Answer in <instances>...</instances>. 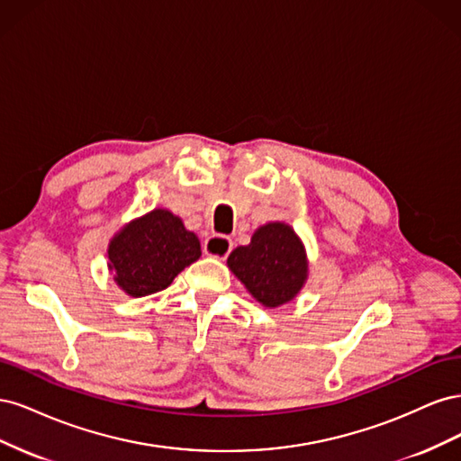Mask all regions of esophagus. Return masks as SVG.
<instances>
[{"label":"esophagus","mask_w":461,"mask_h":461,"mask_svg":"<svg viewBox=\"0 0 461 461\" xmlns=\"http://www.w3.org/2000/svg\"><path fill=\"white\" fill-rule=\"evenodd\" d=\"M203 252L209 258L227 259V256L232 252V240L227 239V236H222V234L209 236V239L203 244Z\"/></svg>","instance_id":"esophagus-1"}]
</instances>
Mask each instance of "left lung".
Listing matches in <instances>:
<instances>
[{"label":"left lung","instance_id":"left-lung-1","mask_svg":"<svg viewBox=\"0 0 461 461\" xmlns=\"http://www.w3.org/2000/svg\"><path fill=\"white\" fill-rule=\"evenodd\" d=\"M227 263L265 308L290 302L308 276L303 246L285 222H269L258 229L252 242L236 248Z\"/></svg>","mask_w":461,"mask_h":461}]
</instances>
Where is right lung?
Returning a JSON list of instances; mask_svg holds the SVG:
<instances>
[{"label": "right lung", "instance_id": "right-lung-1", "mask_svg": "<svg viewBox=\"0 0 461 461\" xmlns=\"http://www.w3.org/2000/svg\"><path fill=\"white\" fill-rule=\"evenodd\" d=\"M109 269L127 294L140 298L159 292L202 256L198 236L165 209L132 221L107 249Z\"/></svg>", "mask_w": 461, "mask_h": 461}]
</instances>
